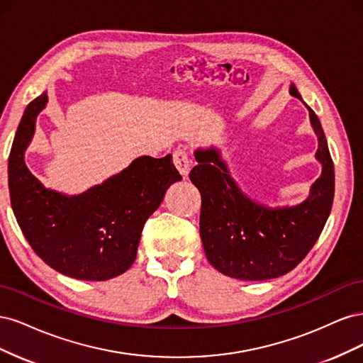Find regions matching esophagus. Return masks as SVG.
I'll return each instance as SVG.
<instances>
[{
    "label": "esophagus",
    "mask_w": 363,
    "mask_h": 363,
    "mask_svg": "<svg viewBox=\"0 0 363 363\" xmlns=\"http://www.w3.org/2000/svg\"><path fill=\"white\" fill-rule=\"evenodd\" d=\"M172 160H174L175 168L179 169V172L183 175V177H188L191 160H189V156H188V152H186V150H183V148L175 150L172 152Z\"/></svg>",
    "instance_id": "esophagus-1"
}]
</instances>
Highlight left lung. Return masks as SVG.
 <instances>
[{"label":"left lung","instance_id":"left-lung-1","mask_svg":"<svg viewBox=\"0 0 363 363\" xmlns=\"http://www.w3.org/2000/svg\"><path fill=\"white\" fill-rule=\"evenodd\" d=\"M289 94L301 100L294 84ZM306 107L318 136L316 159L323 172L311 195L296 206L267 207L252 201L230 177L216 148L195 151L199 164L189 179L201 194L200 236L211 265L224 276L239 280L280 277L298 265L323 232L333 204L335 169L320 119Z\"/></svg>","mask_w":363,"mask_h":363}]
</instances>
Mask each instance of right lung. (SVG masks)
I'll use <instances>...</instances> for the list:
<instances>
[{"label": "right lung", "instance_id": "1", "mask_svg": "<svg viewBox=\"0 0 363 363\" xmlns=\"http://www.w3.org/2000/svg\"><path fill=\"white\" fill-rule=\"evenodd\" d=\"M47 101L43 92L27 106L10 150L9 189L16 221L52 269L79 280L113 279L133 265L145 221L182 175L171 155L142 156L80 195L47 189L24 162L36 116Z\"/></svg>", "mask_w": 363, "mask_h": 363}]
</instances>
